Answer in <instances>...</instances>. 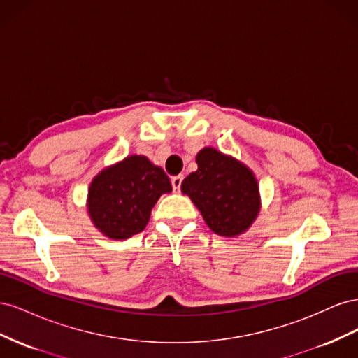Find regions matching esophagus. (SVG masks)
Segmentation results:
<instances>
[{
    "label": "esophagus",
    "mask_w": 358,
    "mask_h": 358,
    "mask_svg": "<svg viewBox=\"0 0 358 358\" xmlns=\"http://www.w3.org/2000/svg\"><path fill=\"white\" fill-rule=\"evenodd\" d=\"M182 180H183V176H182V175H179V176H173V178H171V185H173V189H175L176 192H179V191H180Z\"/></svg>",
    "instance_id": "1"
}]
</instances>
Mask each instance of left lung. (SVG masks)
<instances>
[{"instance_id":"obj_1","label":"left lung","mask_w":358,"mask_h":358,"mask_svg":"<svg viewBox=\"0 0 358 358\" xmlns=\"http://www.w3.org/2000/svg\"><path fill=\"white\" fill-rule=\"evenodd\" d=\"M196 161L199 169L183 179L182 192L197 206L213 233L236 237L248 231L262 209L254 171L215 148H203Z\"/></svg>"}]
</instances>
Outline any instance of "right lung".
I'll return each mask as SVG.
<instances>
[{
  "mask_svg": "<svg viewBox=\"0 0 358 358\" xmlns=\"http://www.w3.org/2000/svg\"><path fill=\"white\" fill-rule=\"evenodd\" d=\"M169 192L171 183L164 170L145 155H128L96 173L86 208L96 230L124 241L143 231L155 203Z\"/></svg>",
  "mask_w": 358,
  "mask_h": 358,
  "instance_id": "add662e5",
  "label": "right lung"
}]
</instances>
